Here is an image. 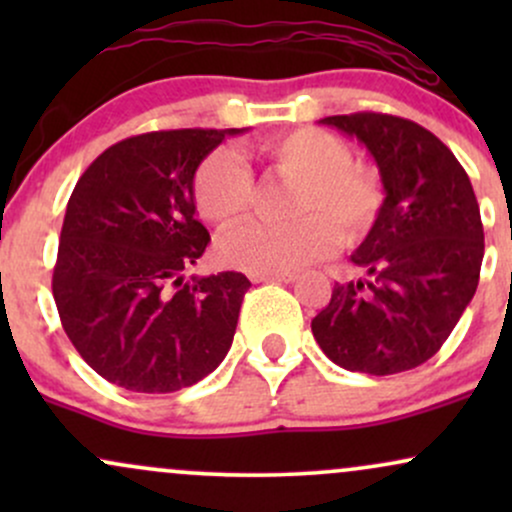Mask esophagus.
<instances>
[{"instance_id": "34e87169", "label": "esophagus", "mask_w": 512, "mask_h": 512, "mask_svg": "<svg viewBox=\"0 0 512 512\" xmlns=\"http://www.w3.org/2000/svg\"><path fill=\"white\" fill-rule=\"evenodd\" d=\"M296 279V274L291 272H276V274H250V281L260 284V281H281V284H289Z\"/></svg>"}]
</instances>
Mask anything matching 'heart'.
Returning <instances> with one entry per match:
<instances>
[{"label": "heart", "mask_w": 512, "mask_h": 512, "mask_svg": "<svg viewBox=\"0 0 512 512\" xmlns=\"http://www.w3.org/2000/svg\"><path fill=\"white\" fill-rule=\"evenodd\" d=\"M269 173L296 182L286 226L248 223L219 240L228 267L250 274L296 272L339 245H354L378 226L387 190L380 170L354 161L349 142L317 127H301L262 144ZM257 187L243 156L216 149L195 175V204L202 219L219 228L243 221L255 207Z\"/></svg>", "instance_id": "obj_1"}]
</instances>
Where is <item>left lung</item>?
<instances>
[{
	"label": "left lung",
	"instance_id": "1",
	"mask_svg": "<svg viewBox=\"0 0 512 512\" xmlns=\"http://www.w3.org/2000/svg\"><path fill=\"white\" fill-rule=\"evenodd\" d=\"M320 122L366 146L387 202L351 255L368 279L334 284L313 317V337L354 373L411 370L443 346L477 291L484 226L472 182L436 134L404 117L354 113Z\"/></svg>",
	"mask_w": 512,
	"mask_h": 512
}]
</instances>
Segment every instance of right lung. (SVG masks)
<instances>
[{
	"mask_svg": "<svg viewBox=\"0 0 512 512\" xmlns=\"http://www.w3.org/2000/svg\"><path fill=\"white\" fill-rule=\"evenodd\" d=\"M245 129H161L105 149L64 214L52 296L74 349L132 392L207 378L233 344L248 276H192L209 243L195 219V173Z\"/></svg>",
	"mask_w": 512,
	"mask_h": 512,
	"instance_id": "1",
	"label": "right lung"
}]
</instances>
